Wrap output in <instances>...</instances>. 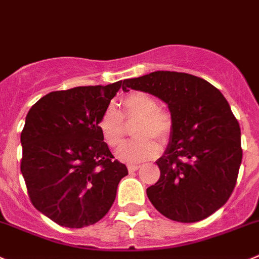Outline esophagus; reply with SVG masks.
Segmentation results:
<instances>
[{
	"instance_id": "1",
	"label": "esophagus",
	"mask_w": 259,
	"mask_h": 259,
	"mask_svg": "<svg viewBox=\"0 0 259 259\" xmlns=\"http://www.w3.org/2000/svg\"><path fill=\"white\" fill-rule=\"evenodd\" d=\"M139 167H141V166L129 165V166H127V170H129V172H134V171H137Z\"/></svg>"
}]
</instances>
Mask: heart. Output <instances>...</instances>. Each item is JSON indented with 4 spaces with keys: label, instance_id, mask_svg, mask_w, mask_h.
Instances as JSON below:
<instances>
[{
    "label": "heart",
    "instance_id": "heart-1",
    "mask_svg": "<svg viewBox=\"0 0 259 259\" xmlns=\"http://www.w3.org/2000/svg\"><path fill=\"white\" fill-rule=\"evenodd\" d=\"M122 112L110 103L101 113L97 126L103 141L111 148L122 142L125 134V120L138 118L133 134L137 138L122 144L117 151L118 158L127 163H139L154 158L159 153V144H167L172 137L175 121L166 108L159 107L156 97L147 92H130L122 97Z\"/></svg>",
    "mask_w": 259,
    "mask_h": 259
}]
</instances>
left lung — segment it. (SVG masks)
I'll list each match as a JSON object with an SVG mask.
<instances>
[{
	"label": "left lung",
	"mask_w": 259,
	"mask_h": 259,
	"mask_svg": "<svg viewBox=\"0 0 259 259\" xmlns=\"http://www.w3.org/2000/svg\"><path fill=\"white\" fill-rule=\"evenodd\" d=\"M158 97L174 116L171 142L156 161L161 175L147 189L154 208L178 222H197L228 202L243 157L240 126L221 92L187 72L154 71L122 83Z\"/></svg>",
	"instance_id": "1"
}]
</instances>
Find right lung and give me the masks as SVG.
Segmentation results:
<instances>
[{"label": "right lung", "instance_id": "1", "mask_svg": "<svg viewBox=\"0 0 259 259\" xmlns=\"http://www.w3.org/2000/svg\"><path fill=\"white\" fill-rule=\"evenodd\" d=\"M121 84L51 92L26 115L21 174L33 206L60 226L80 229L103 219L127 175L97 126Z\"/></svg>", "mask_w": 259, "mask_h": 259}]
</instances>
